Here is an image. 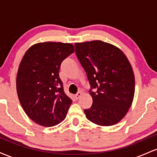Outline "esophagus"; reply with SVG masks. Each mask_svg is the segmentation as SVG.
<instances>
[{"instance_id":"esophagus-1","label":"esophagus","mask_w":157,"mask_h":157,"mask_svg":"<svg viewBox=\"0 0 157 157\" xmlns=\"http://www.w3.org/2000/svg\"><path fill=\"white\" fill-rule=\"evenodd\" d=\"M82 96V93L81 92H78L77 94H75V98L77 99V100H78L79 98H80V97Z\"/></svg>"}]
</instances>
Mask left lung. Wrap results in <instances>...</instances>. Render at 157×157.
I'll list each match as a JSON object with an SVG mask.
<instances>
[{"mask_svg": "<svg viewBox=\"0 0 157 157\" xmlns=\"http://www.w3.org/2000/svg\"><path fill=\"white\" fill-rule=\"evenodd\" d=\"M75 46L91 85L93 103L84 110L86 118L101 126L118 123L134 97L135 78L130 62L120 48L102 40L76 43Z\"/></svg>", "mask_w": 157, "mask_h": 157, "instance_id": "left-lung-1", "label": "left lung"}]
</instances>
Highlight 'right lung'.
Wrapping results in <instances>:
<instances>
[{"label": "right lung", "instance_id": "1", "mask_svg": "<svg viewBox=\"0 0 157 157\" xmlns=\"http://www.w3.org/2000/svg\"><path fill=\"white\" fill-rule=\"evenodd\" d=\"M74 52L71 44L38 43L28 48L21 61L17 97L27 116L40 125L52 127L66 118L72 101L64 92L59 70Z\"/></svg>", "mask_w": 157, "mask_h": 157}]
</instances>
